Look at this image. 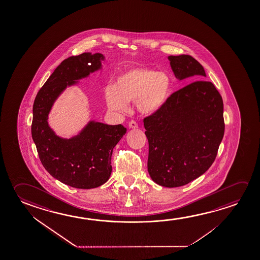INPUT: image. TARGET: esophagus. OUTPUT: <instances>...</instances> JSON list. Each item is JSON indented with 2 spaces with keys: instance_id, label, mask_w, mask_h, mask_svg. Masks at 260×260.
<instances>
[{
  "instance_id": "obj_1",
  "label": "esophagus",
  "mask_w": 260,
  "mask_h": 260,
  "mask_svg": "<svg viewBox=\"0 0 260 260\" xmlns=\"http://www.w3.org/2000/svg\"><path fill=\"white\" fill-rule=\"evenodd\" d=\"M128 128H138V124H137L136 121H135V120H132V121H129V123H128Z\"/></svg>"
}]
</instances>
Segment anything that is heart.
I'll use <instances>...</instances> for the list:
<instances>
[{
  "label": "heart",
  "mask_w": 260,
  "mask_h": 260,
  "mask_svg": "<svg viewBox=\"0 0 260 260\" xmlns=\"http://www.w3.org/2000/svg\"><path fill=\"white\" fill-rule=\"evenodd\" d=\"M171 92V81L167 74L152 68H133L116 79L115 85L105 88L110 108L124 111L129 102H136L138 111L152 115L163 108Z\"/></svg>",
  "instance_id": "obj_1"
}]
</instances>
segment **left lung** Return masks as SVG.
Returning a JSON list of instances; mask_svg holds the SVG:
<instances>
[{
    "label": "left lung",
    "mask_w": 260,
    "mask_h": 260,
    "mask_svg": "<svg viewBox=\"0 0 260 260\" xmlns=\"http://www.w3.org/2000/svg\"><path fill=\"white\" fill-rule=\"evenodd\" d=\"M168 60L179 80L206 77L192 56H169ZM144 127L151 179L161 186L179 187L202 176L215 160L225 128L222 98L211 82L194 81L146 117Z\"/></svg>",
    "instance_id": "8db88e82"
}]
</instances>
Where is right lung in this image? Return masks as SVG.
<instances>
[{
	"mask_svg": "<svg viewBox=\"0 0 260 260\" xmlns=\"http://www.w3.org/2000/svg\"><path fill=\"white\" fill-rule=\"evenodd\" d=\"M104 60L100 53L64 59L40 88L33 104L31 135L40 161L54 178L72 187L92 189L108 181L112 150L127 128L90 120L76 136L64 139L49 127L48 114L66 88L100 70Z\"/></svg>",
	"mask_w": 260,
	"mask_h": 260,
	"instance_id": "right-lung-1",
	"label": "right lung"
}]
</instances>
